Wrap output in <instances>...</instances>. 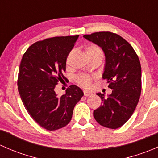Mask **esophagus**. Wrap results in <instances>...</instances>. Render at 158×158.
<instances>
[{
	"label": "esophagus",
	"mask_w": 158,
	"mask_h": 158,
	"mask_svg": "<svg viewBox=\"0 0 158 158\" xmlns=\"http://www.w3.org/2000/svg\"><path fill=\"white\" fill-rule=\"evenodd\" d=\"M92 95V92H90V91L88 90H84V95L85 96H89V95Z\"/></svg>",
	"instance_id": "1"
}]
</instances>
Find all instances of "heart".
<instances>
[{
	"label": "heart",
	"mask_w": 158,
	"mask_h": 158,
	"mask_svg": "<svg viewBox=\"0 0 158 158\" xmlns=\"http://www.w3.org/2000/svg\"><path fill=\"white\" fill-rule=\"evenodd\" d=\"M92 52H102V50L96 46H89L86 48V53ZM79 85L83 87H88L91 83V78L88 76H80L77 78Z\"/></svg>",
	"instance_id": "1"
}]
</instances>
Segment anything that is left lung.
Instances as JSON below:
<instances>
[{"label": "left lung", "mask_w": 158, "mask_h": 158, "mask_svg": "<svg viewBox=\"0 0 158 158\" xmlns=\"http://www.w3.org/2000/svg\"><path fill=\"white\" fill-rule=\"evenodd\" d=\"M83 37L100 47L106 56L103 79L112 92L107 97L98 92L102 106L94 110L96 122L106 128H120L133 114L141 92V67L133 47L111 32H97Z\"/></svg>", "instance_id": "1"}]
</instances>
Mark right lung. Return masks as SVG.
<instances>
[{"label": "right lung", "instance_id": "right-lung-1", "mask_svg": "<svg viewBox=\"0 0 158 158\" xmlns=\"http://www.w3.org/2000/svg\"><path fill=\"white\" fill-rule=\"evenodd\" d=\"M79 35L56 36L31 45L23 54L18 74L19 94L30 117L49 131L69 124L73 109L84 93L79 87L70 85L66 94L58 96L56 85L66 79L68 54Z\"/></svg>", "mask_w": 158, "mask_h": 158}]
</instances>
